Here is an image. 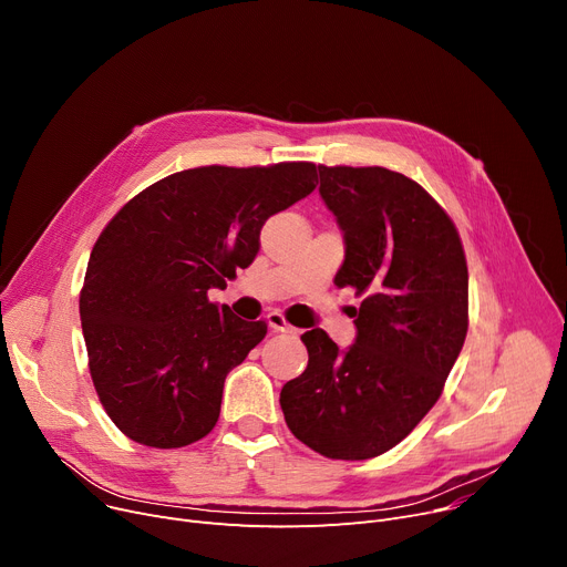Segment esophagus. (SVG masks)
<instances>
[{
	"instance_id": "1",
	"label": "esophagus",
	"mask_w": 567,
	"mask_h": 567,
	"mask_svg": "<svg viewBox=\"0 0 567 567\" xmlns=\"http://www.w3.org/2000/svg\"><path fill=\"white\" fill-rule=\"evenodd\" d=\"M266 319H268V326H271V329H274V331H278V333H289V336H296V333H299V331H296L293 326L285 319V315H282V312H271V315H268Z\"/></svg>"
}]
</instances>
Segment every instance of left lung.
Returning a JSON list of instances; mask_svg holds the SVG:
<instances>
[{"label": "left lung", "mask_w": 567, "mask_h": 567, "mask_svg": "<svg viewBox=\"0 0 567 567\" xmlns=\"http://www.w3.org/2000/svg\"><path fill=\"white\" fill-rule=\"evenodd\" d=\"M319 195L344 234L338 287L363 296L355 342L301 336L308 368L282 385L291 434L331 460L398 445L436 404L468 329V268L449 214L385 167L319 165Z\"/></svg>", "instance_id": "obj_1"}]
</instances>
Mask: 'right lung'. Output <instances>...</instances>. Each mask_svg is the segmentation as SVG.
Wrapping results in <instances>:
<instances>
[{
	"instance_id": "right-lung-1",
	"label": "right lung",
	"mask_w": 567,
	"mask_h": 567,
	"mask_svg": "<svg viewBox=\"0 0 567 567\" xmlns=\"http://www.w3.org/2000/svg\"><path fill=\"white\" fill-rule=\"evenodd\" d=\"M315 163L208 165L144 188L105 225L80 319L112 423L152 449H184L218 423L223 385L266 336L208 301L252 264L264 223L315 190Z\"/></svg>"
}]
</instances>
